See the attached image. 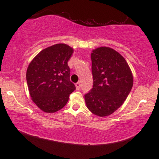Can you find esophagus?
I'll use <instances>...</instances> for the list:
<instances>
[{
	"label": "esophagus",
	"mask_w": 159,
	"mask_h": 159,
	"mask_svg": "<svg viewBox=\"0 0 159 159\" xmlns=\"http://www.w3.org/2000/svg\"><path fill=\"white\" fill-rule=\"evenodd\" d=\"M81 82H77V83L75 84V87H76V89L77 90H80V88H81Z\"/></svg>",
	"instance_id": "1"
}]
</instances>
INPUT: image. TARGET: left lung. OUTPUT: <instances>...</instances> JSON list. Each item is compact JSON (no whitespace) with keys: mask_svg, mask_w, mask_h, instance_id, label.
<instances>
[{"mask_svg":"<svg viewBox=\"0 0 159 159\" xmlns=\"http://www.w3.org/2000/svg\"><path fill=\"white\" fill-rule=\"evenodd\" d=\"M93 86L84 95L87 108L99 116H109L123 105L133 86V76L120 53L99 47L91 53Z\"/></svg>","mask_w":159,"mask_h":159,"instance_id":"1","label":"left lung"}]
</instances>
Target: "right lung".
Wrapping results in <instances>:
<instances>
[{
    "label": "right lung",
    "mask_w": 159,
    "mask_h": 159,
    "mask_svg": "<svg viewBox=\"0 0 159 159\" xmlns=\"http://www.w3.org/2000/svg\"><path fill=\"white\" fill-rule=\"evenodd\" d=\"M73 48L59 43L43 49L30 62L26 79L32 101L40 110L54 113L66 105L75 90L68 61Z\"/></svg>",
    "instance_id": "right-lung-1"
}]
</instances>
